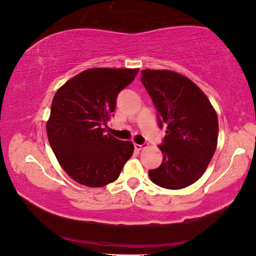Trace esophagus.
<instances>
[{
    "instance_id": "1",
    "label": "esophagus",
    "mask_w": 256,
    "mask_h": 256,
    "mask_svg": "<svg viewBox=\"0 0 256 256\" xmlns=\"http://www.w3.org/2000/svg\"><path fill=\"white\" fill-rule=\"evenodd\" d=\"M134 148L136 150H142L146 148V144H134Z\"/></svg>"
}]
</instances>
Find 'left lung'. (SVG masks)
Returning <instances> with one entry per match:
<instances>
[{
    "mask_svg": "<svg viewBox=\"0 0 256 256\" xmlns=\"http://www.w3.org/2000/svg\"><path fill=\"white\" fill-rule=\"evenodd\" d=\"M141 81L166 128L162 162L149 170L160 188L180 190L200 178L218 142V116L209 99L188 78L170 70H144Z\"/></svg>",
    "mask_w": 256,
    "mask_h": 256,
    "instance_id": "1",
    "label": "left lung"
}]
</instances>
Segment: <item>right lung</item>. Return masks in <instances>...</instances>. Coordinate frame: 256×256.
<instances>
[{
  "label": "right lung",
  "mask_w": 256,
  "mask_h": 256,
  "mask_svg": "<svg viewBox=\"0 0 256 256\" xmlns=\"http://www.w3.org/2000/svg\"><path fill=\"white\" fill-rule=\"evenodd\" d=\"M138 68H89L56 92L47 120V138L60 167L89 188H102L118 178L132 157L131 141L104 131L120 92L134 80Z\"/></svg>",
  "instance_id": "add662e5"
}]
</instances>
